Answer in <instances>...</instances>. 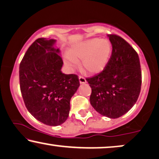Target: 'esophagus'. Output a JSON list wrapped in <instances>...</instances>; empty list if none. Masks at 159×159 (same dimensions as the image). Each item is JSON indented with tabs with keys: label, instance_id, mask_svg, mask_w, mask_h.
<instances>
[{
	"label": "esophagus",
	"instance_id": "esophagus-1",
	"mask_svg": "<svg viewBox=\"0 0 159 159\" xmlns=\"http://www.w3.org/2000/svg\"><path fill=\"white\" fill-rule=\"evenodd\" d=\"M78 78H79L80 84H85V83H86V78H84V77H83V76L79 75V77H78Z\"/></svg>",
	"mask_w": 159,
	"mask_h": 159
}]
</instances>
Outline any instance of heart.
Here are the masks:
<instances>
[{
  "label": "heart",
  "mask_w": 159,
  "mask_h": 159,
  "mask_svg": "<svg viewBox=\"0 0 159 159\" xmlns=\"http://www.w3.org/2000/svg\"><path fill=\"white\" fill-rule=\"evenodd\" d=\"M112 44L107 39L97 38L80 42L65 55V62L69 68L78 67V61L81 60V66L86 73H101L108 64L112 55Z\"/></svg>",
  "instance_id": "heart-1"
}]
</instances>
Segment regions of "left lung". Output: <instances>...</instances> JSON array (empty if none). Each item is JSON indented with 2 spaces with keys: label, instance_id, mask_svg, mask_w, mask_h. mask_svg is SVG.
I'll use <instances>...</instances> for the list:
<instances>
[{
  "label": "left lung",
  "instance_id": "8db88e82",
  "mask_svg": "<svg viewBox=\"0 0 159 159\" xmlns=\"http://www.w3.org/2000/svg\"><path fill=\"white\" fill-rule=\"evenodd\" d=\"M112 55L106 67L86 78L92 88L90 103L102 116L117 118L127 113L138 99L142 84L139 56L121 37L108 35Z\"/></svg>",
  "mask_w": 159,
  "mask_h": 159
}]
</instances>
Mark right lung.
Wrapping results in <instances>:
<instances>
[{"instance_id": "right-lung-1", "label": "right lung", "mask_w": 159, "mask_h": 159, "mask_svg": "<svg viewBox=\"0 0 159 159\" xmlns=\"http://www.w3.org/2000/svg\"><path fill=\"white\" fill-rule=\"evenodd\" d=\"M54 39L35 40L20 65V85L25 105L34 118L58 126L69 116L70 101L80 86L75 74H64L60 49Z\"/></svg>"}]
</instances>
